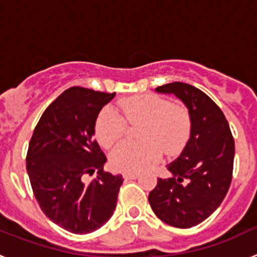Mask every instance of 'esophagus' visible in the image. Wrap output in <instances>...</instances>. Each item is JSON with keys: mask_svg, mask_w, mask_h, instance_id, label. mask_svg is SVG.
<instances>
[{"mask_svg": "<svg viewBox=\"0 0 257 257\" xmlns=\"http://www.w3.org/2000/svg\"><path fill=\"white\" fill-rule=\"evenodd\" d=\"M124 179H138L139 178V174L138 172H123Z\"/></svg>", "mask_w": 257, "mask_h": 257, "instance_id": "34e87169", "label": "esophagus"}]
</instances>
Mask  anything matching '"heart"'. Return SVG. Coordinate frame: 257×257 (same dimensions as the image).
I'll list each match as a JSON object with an SVG mask.
<instances>
[{
  "label": "heart",
  "mask_w": 257,
  "mask_h": 257,
  "mask_svg": "<svg viewBox=\"0 0 257 257\" xmlns=\"http://www.w3.org/2000/svg\"><path fill=\"white\" fill-rule=\"evenodd\" d=\"M118 106L127 123H142V142L118 145L110 156L113 169L122 172L143 171L158 162L163 151L175 156L187 145L192 133V117L184 104H172L157 95H140L122 99ZM124 121L112 109H103L94 124L97 142L104 148H113L126 134Z\"/></svg>",
  "instance_id": "heart-1"
}]
</instances>
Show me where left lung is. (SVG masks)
Wrapping results in <instances>:
<instances>
[{"label": "left lung", "instance_id": "1", "mask_svg": "<svg viewBox=\"0 0 257 257\" xmlns=\"http://www.w3.org/2000/svg\"><path fill=\"white\" fill-rule=\"evenodd\" d=\"M189 109L192 133L180 157L167 166L172 178L157 179L149 205L158 219L188 229L205 221L225 198L233 176L234 138L221 109L199 88L183 82L160 86Z\"/></svg>", "mask_w": 257, "mask_h": 257}]
</instances>
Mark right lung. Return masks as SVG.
<instances>
[{
  "label": "right lung",
  "mask_w": 257,
  "mask_h": 257,
  "mask_svg": "<svg viewBox=\"0 0 257 257\" xmlns=\"http://www.w3.org/2000/svg\"><path fill=\"white\" fill-rule=\"evenodd\" d=\"M115 92L70 87L52 101L36 126L27 171L41 210L74 234L97 230L113 215L123 179L103 169L106 157L94 139L97 114ZM98 171V178H85Z\"/></svg>",
  "instance_id": "1"
}]
</instances>
